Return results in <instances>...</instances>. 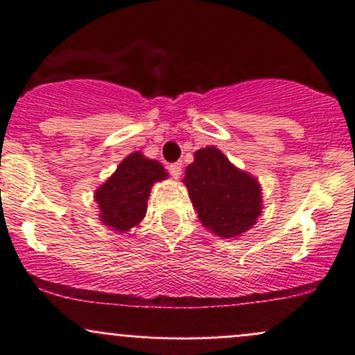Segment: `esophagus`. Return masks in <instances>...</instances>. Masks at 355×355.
I'll return each instance as SVG.
<instances>
[{
	"mask_svg": "<svg viewBox=\"0 0 355 355\" xmlns=\"http://www.w3.org/2000/svg\"><path fill=\"white\" fill-rule=\"evenodd\" d=\"M168 170H170V175L173 178H180L182 175V163H171L170 166H168Z\"/></svg>",
	"mask_w": 355,
	"mask_h": 355,
	"instance_id": "1",
	"label": "esophagus"
}]
</instances>
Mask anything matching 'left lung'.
I'll use <instances>...</instances> for the list:
<instances>
[{
    "mask_svg": "<svg viewBox=\"0 0 355 355\" xmlns=\"http://www.w3.org/2000/svg\"><path fill=\"white\" fill-rule=\"evenodd\" d=\"M192 204L200 223L223 239L252 228L261 214V189L256 178L237 170L216 148L199 149L185 170Z\"/></svg>",
    "mask_w": 355,
    "mask_h": 355,
    "instance_id": "obj_1",
    "label": "left lung"
}]
</instances>
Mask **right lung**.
<instances>
[{"instance_id":"obj_1","label":"right lung","mask_w":355,"mask_h":355,"mask_svg":"<svg viewBox=\"0 0 355 355\" xmlns=\"http://www.w3.org/2000/svg\"><path fill=\"white\" fill-rule=\"evenodd\" d=\"M163 164L132 153L118 164L116 171L96 191L101 221L118 232L141 223L148 209V198L155 182L166 178Z\"/></svg>"}]
</instances>
